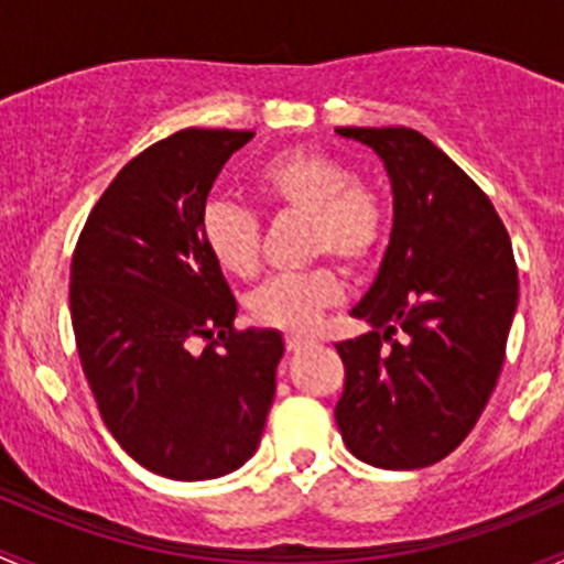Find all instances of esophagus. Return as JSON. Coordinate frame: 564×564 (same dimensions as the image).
I'll list each match as a JSON object with an SVG mask.
<instances>
[{
	"mask_svg": "<svg viewBox=\"0 0 564 564\" xmlns=\"http://www.w3.org/2000/svg\"><path fill=\"white\" fill-rule=\"evenodd\" d=\"M284 345H288L290 352H299V350H306V347H312V339H304V336H284Z\"/></svg>",
	"mask_w": 564,
	"mask_h": 564,
	"instance_id": "esophagus-1",
	"label": "esophagus"
}]
</instances>
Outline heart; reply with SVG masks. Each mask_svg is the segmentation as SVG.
<instances>
[{
	"label": "heart",
	"mask_w": 564,
	"mask_h": 564,
	"mask_svg": "<svg viewBox=\"0 0 564 564\" xmlns=\"http://www.w3.org/2000/svg\"><path fill=\"white\" fill-rule=\"evenodd\" d=\"M252 184L265 206L306 219L310 258H334L345 269H361L386 239V203L369 184L356 182L339 156L317 149L282 152L254 173ZM200 230L208 254L225 274L239 280L258 274L260 223L249 208L230 200L208 203ZM339 299V280L321 265L265 282L249 299V312L271 328L304 334Z\"/></svg>",
	"instance_id": "obj_1"
}]
</instances>
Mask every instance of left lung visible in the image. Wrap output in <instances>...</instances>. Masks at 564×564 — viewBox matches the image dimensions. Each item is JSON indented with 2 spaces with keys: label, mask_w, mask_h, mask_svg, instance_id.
<instances>
[{
  "label": "left lung",
  "mask_w": 564,
  "mask_h": 564,
  "mask_svg": "<svg viewBox=\"0 0 564 564\" xmlns=\"http://www.w3.org/2000/svg\"><path fill=\"white\" fill-rule=\"evenodd\" d=\"M382 160L393 225L375 282L336 345V426L352 456L417 469L462 445L489 402L519 304L513 247L484 189L410 127H336Z\"/></svg>",
  "instance_id": "left-lung-1"
}]
</instances>
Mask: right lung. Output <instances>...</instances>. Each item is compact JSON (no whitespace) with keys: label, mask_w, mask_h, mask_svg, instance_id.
<instances>
[{"label":"right lung","mask_w":564,"mask_h":564,"mask_svg":"<svg viewBox=\"0 0 564 564\" xmlns=\"http://www.w3.org/2000/svg\"><path fill=\"white\" fill-rule=\"evenodd\" d=\"M249 130H189L127 162L91 208L69 269L80 367L116 443L173 480H212L258 451L284 352L236 330L203 241L206 197ZM197 335L213 341L192 350Z\"/></svg>","instance_id":"add662e5"}]
</instances>
